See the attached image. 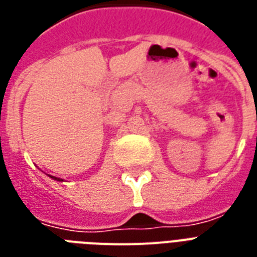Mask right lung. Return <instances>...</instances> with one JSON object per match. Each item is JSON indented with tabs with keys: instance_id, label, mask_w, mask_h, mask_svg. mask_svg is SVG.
I'll return each instance as SVG.
<instances>
[{
	"instance_id": "add662e5",
	"label": "right lung",
	"mask_w": 257,
	"mask_h": 257,
	"mask_svg": "<svg viewBox=\"0 0 257 257\" xmlns=\"http://www.w3.org/2000/svg\"><path fill=\"white\" fill-rule=\"evenodd\" d=\"M51 178H53V179H55V180H61V179H58V178H55V176H51Z\"/></svg>"
}]
</instances>
